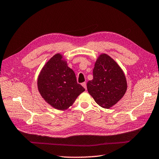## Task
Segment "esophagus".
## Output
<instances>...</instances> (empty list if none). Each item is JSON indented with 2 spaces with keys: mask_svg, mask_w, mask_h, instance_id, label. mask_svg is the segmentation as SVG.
Returning <instances> with one entry per match:
<instances>
[{
  "mask_svg": "<svg viewBox=\"0 0 159 159\" xmlns=\"http://www.w3.org/2000/svg\"><path fill=\"white\" fill-rule=\"evenodd\" d=\"M82 86L86 90H87V84H86V83H82Z\"/></svg>",
  "mask_w": 159,
  "mask_h": 159,
  "instance_id": "obj_1",
  "label": "esophagus"
}]
</instances>
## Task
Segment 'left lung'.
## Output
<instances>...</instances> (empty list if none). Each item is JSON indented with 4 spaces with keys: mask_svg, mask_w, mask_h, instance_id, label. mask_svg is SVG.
Returning a JSON list of instances; mask_svg holds the SVG:
<instances>
[{
    "mask_svg": "<svg viewBox=\"0 0 159 159\" xmlns=\"http://www.w3.org/2000/svg\"><path fill=\"white\" fill-rule=\"evenodd\" d=\"M126 89L120 66L107 54H101L95 62L93 79L87 83L88 91L95 102L103 108H110L124 96Z\"/></svg>",
    "mask_w": 159,
    "mask_h": 159,
    "instance_id": "1",
    "label": "left lung"
}]
</instances>
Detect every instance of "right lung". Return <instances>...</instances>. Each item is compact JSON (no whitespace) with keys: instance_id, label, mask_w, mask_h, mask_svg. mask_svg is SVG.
Here are the masks:
<instances>
[{"instance_id":"obj_1","label":"right lung","mask_w":159,"mask_h":159,"mask_svg":"<svg viewBox=\"0 0 159 159\" xmlns=\"http://www.w3.org/2000/svg\"><path fill=\"white\" fill-rule=\"evenodd\" d=\"M57 54L44 66L38 79V89L44 101L58 110L71 106L85 89L77 83L74 71Z\"/></svg>"}]
</instances>
